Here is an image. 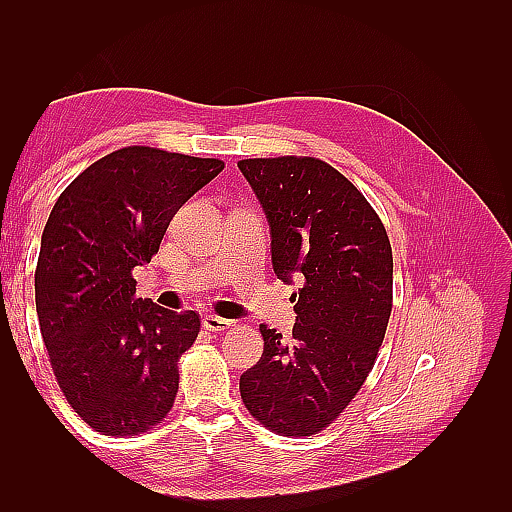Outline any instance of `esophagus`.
Masks as SVG:
<instances>
[{
    "mask_svg": "<svg viewBox=\"0 0 512 512\" xmlns=\"http://www.w3.org/2000/svg\"><path fill=\"white\" fill-rule=\"evenodd\" d=\"M203 327L209 329V331H226L232 327V320H226V318H220L215 314H207L203 318Z\"/></svg>",
    "mask_w": 512,
    "mask_h": 512,
    "instance_id": "esophagus-1",
    "label": "esophagus"
}]
</instances>
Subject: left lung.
Listing matches in <instances>:
<instances>
[{
	"label": "left lung",
	"mask_w": 512,
	"mask_h": 512,
	"mask_svg": "<svg viewBox=\"0 0 512 512\" xmlns=\"http://www.w3.org/2000/svg\"><path fill=\"white\" fill-rule=\"evenodd\" d=\"M267 215L277 280L292 294V337L260 324L265 352L239 391L275 433L312 436L339 416L376 363L393 307L386 230L354 185L316 158L241 160Z\"/></svg>",
	"instance_id": "left-lung-1"
}]
</instances>
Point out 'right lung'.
<instances>
[{"label":"right lung","instance_id":"obj_1","mask_svg":"<svg viewBox=\"0 0 512 512\" xmlns=\"http://www.w3.org/2000/svg\"><path fill=\"white\" fill-rule=\"evenodd\" d=\"M222 170V160L126 147L85 168L49 215L40 331L59 389L100 433H141L173 408L177 363L200 320L138 299L132 269L158 254L173 215Z\"/></svg>","mask_w":512,"mask_h":512}]
</instances>
